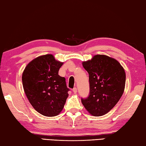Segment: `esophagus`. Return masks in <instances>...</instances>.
<instances>
[{"label":"esophagus","mask_w":146,"mask_h":146,"mask_svg":"<svg viewBox=\"0 0 146 146\" xmlns=\"http://www.w3.org/2000/svg\"><path fill=\"white\" fill-rule=\"evenodd\" d=\"M73 92H74V94H76V92H77V88H76V87H75L73 89Z\"/></svg>","instance_id":"34e87169"}]
</instances>
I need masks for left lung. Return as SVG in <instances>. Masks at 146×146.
I'll return each mask as SVG.
<instances>
[{
    "instance_id": "8db88e82",
    "label": "left lung",
    "mask_w": 146,
    "mask_h": 146,
    "mask_svg": "<svg viewBox=\"0 0 146 146\" xmlns=\"http://www.w3.org/2000/svg\"><path fill=\"white\" fill-rule=\"evenodd\" d=\"M89 75L90 94L82 102L91 115L101 116L112 110L124 92L126 75L116 59L98 54L82 62Z\"/></svg>"
}]
</instances>
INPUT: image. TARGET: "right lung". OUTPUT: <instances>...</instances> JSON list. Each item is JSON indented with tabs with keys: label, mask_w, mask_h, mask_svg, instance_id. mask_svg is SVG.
<instances>
[{
	"label": "right lung",
	"mask_w": 146,
	"mask_h": 146,
	"mask_svg": "<svg viewBox=\"0 0 146 146\" xmlns=\"http://www.w3.org/2000/svg\"><path fill=\"white\" fill-rule=\"evenodd\" d=\"M62 64L52 54H45L30 61L23 73L26 96L34 109L44 116L58 115L68 97L66 80L58 75Z\"/></svg>",
	"instance_id": "obj_1"
}]
</instances>
